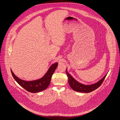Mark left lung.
<instances>
[{"label": "left lung", "mask_w": 120, "mask_h": 120, "mask_svg": "<svg viewBox=\"0 0 120 120\" xmlns=\"http://www.w3.org/2000/svg\"><path fill=\"white\" fill-rule=\"evenodd\" d=\"M66 72L68 78L69 84L71 86V87L72 88V89L75 91L85 93L91 92L97 89L101 85L107 75V74L105 75L104 76L103 78H102L98 81L96 83L90 85H86L81 84L78 81H77L76 80H75L74 78L68 72L67 69H66Z\"/></svg>", "instance_id": "left-lung-1"}]
</instances>
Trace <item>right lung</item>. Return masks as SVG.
I'll return each instance as SVG.
<instances>
[{
	"mask_svg": "<svg viewBox=\"0 0 120 120\" xmlns=\"http://www.w3.org/2000/svg\"><path fill=\"white\" fill-rule=\"evenodd\" d=\"M58 65L56 63L50 67L45 75L40 79L32 81H26L22 80L13 73L11 69V75L17 83L26 91L30 93H37L43 91L48 88L50 83L52 76Z\"/></svg>",
	"mask_w": 120,
	"mask_h": 120,
	"instance_id": "obj_1",
	"label": "right lung"
}]
</instances>
